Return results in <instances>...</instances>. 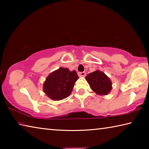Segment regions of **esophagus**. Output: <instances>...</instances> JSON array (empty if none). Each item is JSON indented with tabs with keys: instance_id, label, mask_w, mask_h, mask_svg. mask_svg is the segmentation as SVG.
<instances>
[{
	"instance_id": "esophagus-1",
	"label": "esophagus",
	"mask_w": 149,
	"mask_h": 149,
	"mask_svg": "<svg viewBox=\"0 0 149 149\" xmlns=\"http://www.w3.org/2000/svg\"><path fill=\"white\" fill-rule=\"evenodd\" d=\"M85 75H86L85 72H79L78 73V75H79V77H85Z\"/></svg>"
}]
</instances>
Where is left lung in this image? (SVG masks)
Masks as SVG:
<instances>
[{"label": "left lung", "instance_id": "8db88e82", "mask_svg": "<svg viewBox=\"0 0 149 149\" xmlns=\"http://www.w3.org/2000/svg\"><path fill=\"white\" fill-rule=\"evenodd\" d=\"M85 79L91 89L97 95H107L112 89V83L110 78L99 70L88 74Z\"/></svg>", "mask_w": 149, "mask_h": 149}]
</instances>
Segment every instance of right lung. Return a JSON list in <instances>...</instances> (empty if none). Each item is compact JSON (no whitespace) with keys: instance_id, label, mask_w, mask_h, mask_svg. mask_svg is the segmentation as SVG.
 <instances>
[{"instance_id":"1","label":"right lung","mask_w":149,"mask_h":149,"mask_svg":"<svg viewBox=\"0 0 149 149\" xmlns=\"http://www.w3.org/2000/svg\"><path fill=\"white\" fill-rule=\"evenodd\" d=\"M75 70L60 68L48 75L43 84V91L53 100H60L69 97L78 79Z\"/></svg>"}]
</instances>
